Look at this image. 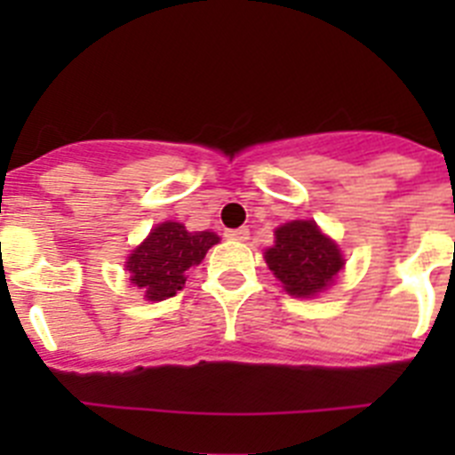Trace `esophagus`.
Segmentation results:
<instances>
[{"label": "esophagus", "mask_w": 455, "mask_h": 455, "mask_svg": "<svg viewBox=\"0 0 455 455\" xmlns=\"http://www.w3.org/2000/svg\"><path fill=\"white\" fill-rule=\"evenodd\" d=\"M225 236L232 241H246L248 239V228H236V230H225Z\"/></svg>", "instance_id": "esophagus-1"}]
</instances>
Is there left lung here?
Returning a JSON list of instances; mask_svg holds the SVG:
<instances>
[{"label": "left lung", "instance_id": "1", "mask_svg": "<svg viewBox=\"0 0 455 455\" xmlns=\"http://www.w3.org/2000/svg\"><path fill=\"white\" fill-rule=\"evenodd\" d=\"M268 268L296 299H312L335 283L344 268L339 246L315 220H289L275 230V243L264 252Z\"/></svg>", "mask_w": 455, "mask_h": 455}]
</instances>
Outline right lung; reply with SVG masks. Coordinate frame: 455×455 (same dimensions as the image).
Wrapping results in <instances>:
<instances>
[{"label": "right lung", "instance_id": "obj_1", "mask_svg": "<svg viewBox=\"0 0 455 455\" xmlns=\"http://www.w3.org/2000/svg\"><path fill=\"white\" fill-rule=\"evenodd\" d=\"M219 241L216 232H188L182 223L164 220L132 251L124 268L148 300H166L182 291L188 268L198 267Z\"/></svg>", "mask_w": 455, "mask_h": 455}]
</instances>
